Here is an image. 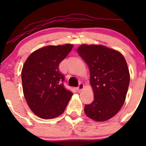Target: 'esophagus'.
Here are the masks:
<instances>
[{
	"mask_svg": "<svg viewBox=\"0 0 146 146\" xmlns=\"http://www.w3.org/2000/svg\"><path fill=\"white\" fill-rule=\"evenodd\" d=\"M84 85L82 83H80L79 85H78V86L76 88L77 91L78 92H80L84 88Z\"/></svg>",
	"mask_w": 146,
	"mask_h": 146,
	"instance_id": "34e87169",
	"label": "esophagus"
}]
</instances>
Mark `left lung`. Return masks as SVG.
Instances as JSON below:
<instances>
[{"mask_svg": "<svg viewBox=\"0 0 146 146\" xmlns=\"http://www.w3.org/2000/svg\"><path fill=\"white\" fill-rule=\"evenodd\" d=\"M77 51L89 67L94 96L84 112L94 120H108L125 102L130 79L126 61L120 52L102 45L82 44Z\"/></svg>", "mask_w": 146, "mask_h": 146, "instance_id": "8db88e82", "label": "left lung"}]
</instances>
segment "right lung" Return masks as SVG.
<instances>
[{
  "label": "right lung",
  "mask_w": 146,
  "mask_h": 146,
  "mask_svg": "<svg viewBox=\"0 0 146 146\" xmlns=\"http://www.w3.org/2000/svg\"><path fill=\"white\" fill-rule=\"evenodd\" d=\"M73 45L47 46L28 57L22 70V82L26 101L41 118L52 119L65 110L73 94L65 89L64 76L59 64Z\"/></svg>",
  "instance_id": "obj_1"
}]
</instances>
